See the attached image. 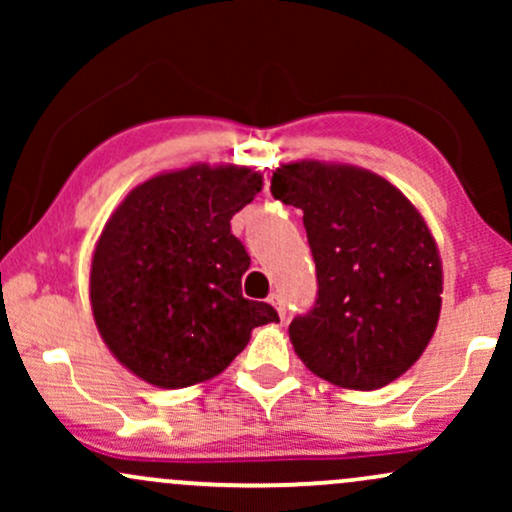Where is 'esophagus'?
<instances>
[{"label": "esophagus", "instance_id": "1", "mask_svg": "<svg viewBox=\"0 0 512 512\" xmlns=\"http://www.w3.org/2000/svg\"><path fill=\"white\" fill-rule=\"evenodd\" d=\"M269 303L274 305L279 317H286V303H284V296H281V293H272V296H269Z\"/></svg>", "mask_w": 512, "mask_h": 512}]
</instances>
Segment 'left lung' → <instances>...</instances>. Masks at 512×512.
<instances>
[{
  "label": "left lung",
  "instance_id": "1",
  "mask_svg": "<svg viewBox=\"0 0 512 512\" xmlns=\"http://www.w3.org/2000/svg\"><path fill=\"white\" fill-rule=\"evenodd\" d=\"M272 195L303 211L317 296L289 334L320 378L378 390L424 354L440 315L438 248L395 185L354 166L276 168Z\"/></svg>",
  "mask_w": 512,
  "mask_h": 512
}]
</instances>
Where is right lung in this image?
I'll return each instance as SVG.
<instances>
[{
	"label": "right lung",
	"mask_w": 512,
	"mask_h": 512,
	"mask_svg": "<svg viewBox=\"0 0 512 512\" xmlns=\"http://www.w3.org/2000/svg\"><path fill=\"white\" fill-rule=\"evenodd\" d=\"M262 190L260 173L192 166L134 187L105 223L91 264V305L108 349L146 383L214 378L279 322L243 298L250 267L231 219Z\"/></svg>",
	"instance_id": "1"
}]
</instances>
